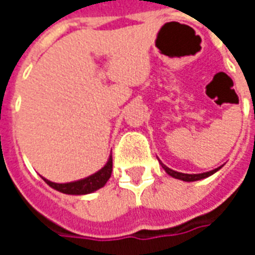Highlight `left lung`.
<instances>
[{
	"mask_svg": "<svg viewBox=\"0 0 255 255\" xmlns=\"http://www.w3.org/2000/svg\"><path fill=\"white\" fill-rule=\"evenodd\" d=\"M157 158H158V157H157ZM158 162H160V165L164 168V171H165L169 176L175 177V179H179V180H183V182H197V180H202V179H206V177L212 176L213 173L220 171V169L224 166V165L217 166V168H214L213 171L203 172V173H182V172H176V171H173V169H171V168H168V166L164 165L160 160H158Z\"/></svg>",
	"mask_w": 255,
	"mask_h": 255,
	"instance_id": "1",
	"label": "left lung"
}]
</instances>
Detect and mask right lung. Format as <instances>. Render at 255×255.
<instances>
[{
    "label": "right lung",
    "mask_w": 255,
    "mask_h": 255,
    "mask_svg": "<svg viewBox=\"0 0 255 255\" xmlns=\"http://www.w3.org/2000/svg\"><path fill=\"white\" fill-rule=\"evenodd\" d=\"M112 154L109 155V158L106 161V164L100 171H97L93 175L84 177V179H79L75 182H68V183H54L47 180L45 177H42L47 186H50L54 190L63 192V194H68V195H86V194H91V192L100 190L106 184V182L109 180V177L112 175Z\"/></svg>",
    "instance_id": "1"
}]
</instances>
